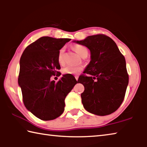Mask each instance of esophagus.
I'll return each instance as SVG.
<instances>
[{
  "label": "esophagus",
  "mask_w": 147,
  "mask_h": 147,
  "mask_svg": "<svg viewBox=\"0 0 147 147\" xmlns=\"http://www.w3.org/2000/svg\"><path fill=\"white\" fill-rule=\"evenodd\" d=\"M75 78H76V80L78 81V76H75Z\"/></svg>",
  "instance_id": "34e87169"
}]
</instances>
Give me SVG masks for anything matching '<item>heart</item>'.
I'll list each match as a JSON object with an SVG mask.
<instances>
[{
    "mask_svg": "<svg viewBox=\"0 0 147 147\" xmlns=\"http://www.w3.org/2000/svg\"><path fill=\"white\" fill-rule=\"evenodd\" d=\"M73 49L76 53L78 55L82 57L84 54H88V50L86 47L81 45H75L73 46ZM64 52L65 50L63 48H61L59 50L58 54V61L59 63L63 64L64 61ZM82 70V67L80 66H71L67 65L63 69V73L65 74H77Z\"/></svg>",
    "mask_w": 147,
    "mask_h": 147,
    "instance_id": "b5f03b06",
    "label": "heart"
}]
</instances>
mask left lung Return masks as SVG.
Here are the masks:
<instances>
[{"label": "left lung", "mask_w": 147, "mask_h": 147, "mask_svg": "<svg viewBox=\"0 0 147 147\" xmlns=\"http://www.w3.org/2000/svg\"><path fill=\"white\" fill-rule=\"evenodd\" d=\"M73 42L86 46L91 61L78 82L83 84L82 102L87 111L104 116L115 111L123 102L128 84L124 56L112 39L103 34L89 36Z\"/></svg>", "instance_id": "left-lung-1"}]
</instances>
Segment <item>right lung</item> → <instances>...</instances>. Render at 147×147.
<instances>
[{"label":"right lung","instance_id":"1","mask_svg":"<svg viewBox=\"0 0 147 147\" xmlns=\"http://www.w3.org/2000/svg\"><path fill=\"white\" fill-rule=\"evenodd\" d=\"M70 40L41 37L26 47L20 59L18 84L24 104L43 121L53 120L63 113L65 98L78 83L72 74H64L57 83L51 80L60 69L58 52Z\"/></svg>","mask_w":147,"mask_h":147}]
</instances>
